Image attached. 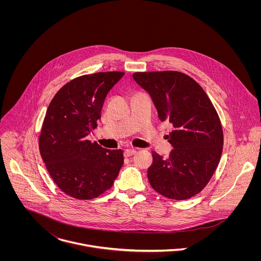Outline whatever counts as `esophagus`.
<instances>
[{
    "label": "esophagus",
    "instance_id": "esophagus-1",
    "mask_svg": "<svg viewBox=\"0 0 261 261\" xmlns=\"http://www.w3.org/2000/svg\"><path fill=\"white\" fill-rule=\"evenodd\" d=\"M137 152V150L134 149H127L124 150V156H130L134 155Z\"/></svg>",
    "mask_w": 261,
    "mask_h": 261
}]
</instances>
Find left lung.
Masks as SVG:
<instances>
[{
    "label": "left lung",
    "instance_id": "8db88e82",
    "mask_svg": "<svg viewBox=\"0 0 261 261\" xmlns=\"http://www.w3.org/2000/svg\"><path fill=\"white\" fill-rule=\"evenodd\" d=\"M162 121L173 123L167 138L174 149L168 159L152 151L149 184L161 195L186 200L200 193L212 178L222 154L223 130L219 115L204 89L179 71L136 72Z\"/></svg>",
    "mask_w": 261,
    "mask_h": 261
}]
</instances>
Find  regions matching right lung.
I'll list each match as a JSON object with an SVG mask.
<instances>
[{"instance_id":"obj_1","label":"right lung","mask_w":261,"mask_h":261,"mask_svg":"<svg viewBox=\"0 0 261 261\" xmlns=\"http://www.w3.org/2000/svg\"><path fill=\"white\" fill-rule=\"evenodd\" d=\"M124 72L76 77L51 100L39 137V149L54 183L79 200L97 198L112 188L121 166V149H108L86 137L97 126L109 91Z\"/></svg>"}]
</instances>
